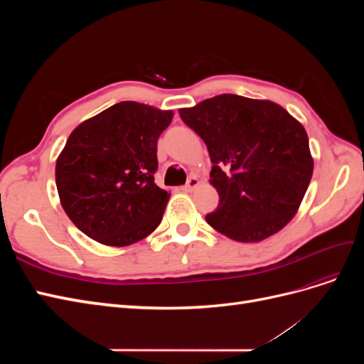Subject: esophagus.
I'll list each match as a JSON object with an SVG mask.
<instances>
[{
    "mask_svg": "<svg viewBox=\"0 0 364 364\" xmlns=\"http://www.w3.org/2000/svg\"><path fill=\"white\" fill-rule=\"evenodd\" d=\"M197 185H199V179L196 178V176H191V178L188 179V182H186V185L183 186V191L185 193H190V191H193L194 188H197Z\"/></svg>",
    "mask_w": 364,
    "mask_h": 364,
    "instance_id": "1",
    "label": "esophagus"
}]
</instances>
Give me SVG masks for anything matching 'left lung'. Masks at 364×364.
<instances>
[{
  "label": "left lung",
  "mask_w": 364,
  "mask_h": 364,
  "mask_svg": "<svg viewBox=\"0 0 364 364\" xmlns=\"http://www.w3.org/2000/svg\"><path fill=\"white\" fill-rule=\"evenodd\" d=\"M181 118L208 147L218 206L206 223L240 243H258L289 225L310 185L314 161L304 126L270 100L222 94Z\"/></svg>",
  "instance_id": "obj_1"
}]
</instances>
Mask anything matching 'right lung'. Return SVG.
Masks as SVG:
<instances>
[{
    "label": "right lung",
    "mask_w": 364,
    "mask_h": 364,
    "mask_svg": "<svg viewBox=\"0 0 364 364\" xmlns=\"http://www.w3.org/2000/svg\"><path fill=\"white\" fill-rule=\"evenodd\" d=\"M173 111L121 102L77 126L56 161L60 205L97 243L124 247L149 237L170 193L155 183L158 138Z\"/></svg>",
    "instance_id": "1"
}]
</instances>
